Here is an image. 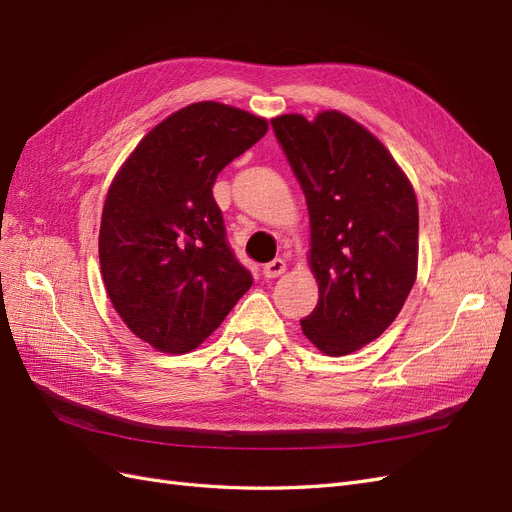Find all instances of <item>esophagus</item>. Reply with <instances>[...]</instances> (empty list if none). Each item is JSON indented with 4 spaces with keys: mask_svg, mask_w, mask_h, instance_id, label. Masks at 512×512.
<instances>
[{
    "mask_svg": "<svg viewBox=\"0 0 512 512\" xmlns=\"http://www.w3.org/2000/svg\"><path fill=\"white\" fill-rule=\"evenodd\" d=\"M285 270H287L285 261L274 259V261H270V264L264 266V276H266V279H276V276H281Z\"/></svg>",
    "mask_w": 512,
    "mask_h": 512,
    "instance_id": "34e87169",
    "label": "esophagus"
}]
</instances>
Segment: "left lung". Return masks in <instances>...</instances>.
I'll use <instances>...</instances> for the list:
<instances>
[{
  "mask_svg": "<svg viewBox=\"0 0 512 512\" xmlns=\"http://www.w3.org/2000/svg\"><path fill=\"white\" fill-rule=\"evenodd\" d=\"M270 122L311 221L309 266L319 300L300 326L321 354L347 356L382 337L414 287V186L386 145L341 111Z\"/></svg>",
  "mask_w": 512,
  "mask_h": 512,
  "instance_id": "1",
  "label": "left lung"
}]
</instances>
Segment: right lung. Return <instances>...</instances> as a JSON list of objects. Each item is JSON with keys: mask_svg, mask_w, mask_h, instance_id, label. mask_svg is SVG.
I'll return each instance as SVG.
<instances>
[{"mask_svg": "<svg viewBox=\"0 0 512 512\" xmlns=\"http://www.w3.org/2000/svg\"><path fill=\"white\" fill-rule=\"evenodd\" d=\"M266 133L259 115L193 102L156 124L115 173L98 233L102 283L128 330L156 352H193L251 289L212 186Z\"/></svg>", "mask_w": 512, "mask_h": 512, "instance_id": "add662e5", "label": "right lung"}]
</instances>
